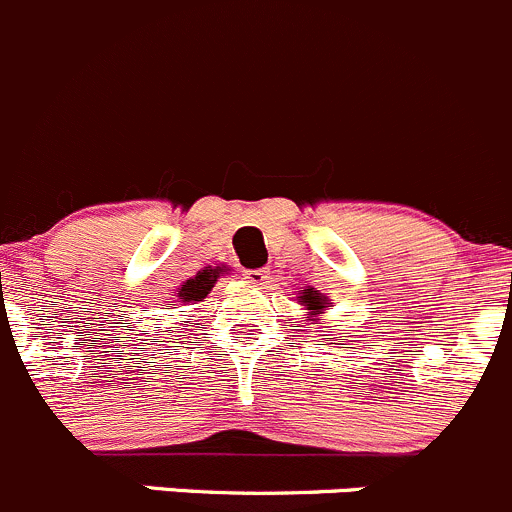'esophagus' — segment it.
<instances>
[{"label": "esophagus", "mask_w": 512, "mask_h": 512, "mask_svg": "<svg viewBox=\"0 0 512 512\" xmlns=\"http://www.w3.org/2000/svg\"><path fill=\"white\" fill-rule=\"evenodd\" d=\"M247 280L252 285H267L270 283V270H265V267H260V270H247Z\"/></svg>", "instance_id": "obj_1"}]
</instances>
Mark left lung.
I'll return each mask as SVG.
<instances>
[{"mask_svg": "<svg viewBox=\"0 0 512 512\" xmlns=\"http://www.w3.org/2000/svg\"><path fill=\"white\" fill-rule=\"evenodd\" d=\"M300 303L305 305V308L310 310V318H315V315L318 313H323V310L328 308V303H326V298H323L321 293H318V290H305L303 295H300Z\"/></svg>", "mask_w": 512, "mask_h": 512, "instance_id": "obj_1", "label": "left lung"}]
</instances>
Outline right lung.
I'll list each match as a JSON object with an SVG mask.
<instances>
[{
    "label": "right lung",
    "instance_id": "1",
    "mask_svg": "<svg viewBox=\"0 0 512 512\" xmlns=\"http://www.w3.org/2000/svg\"><path fill=\"white\" fill-rule=\"evenodd\" d=\"M219 272H222V267L197 272L194 278H189L179 290H176V298H179L181 303H197V300H204L209 295V290L214 288V283H217Z\"/></svg>",
    "mask_w": 512,
    "mask_h": 512
}]
</instances>
